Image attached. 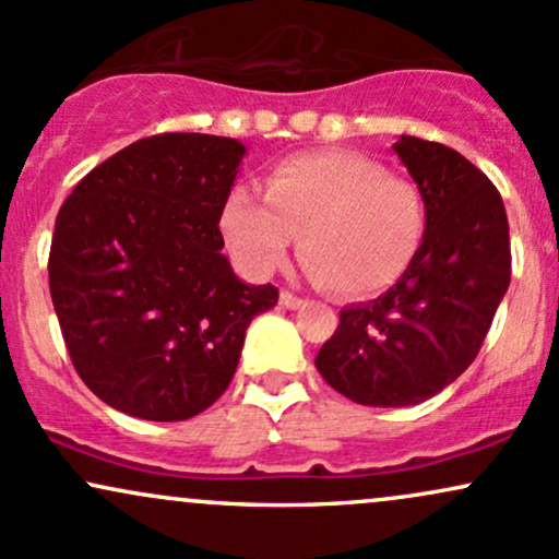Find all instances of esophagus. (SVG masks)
<instances>
[{
    "mask_svg": "<svg viewBox=\"0 0 559 559\" xmlns=\"http://www.w3.org/2000/svg\"><path fill=\"white\" fill-rule=\"evenodd\" d=\"M278 301H281V307H286V310H299V307L305 305V299L297 297V294H292V292H281Z\"/></svg>",
    "mask_w": 559,
    "mask_h": 559,
    "instance_id": "34e87169",
    "label": "esophagus"
}]
</instances>
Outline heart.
<instances>
[{
    "mask_svg": "<svg viewBox=\"0 0 559 559\" xmlns=\"http://www.w3.org/2000/svg\"><path fill=\"white\" fill-rule=\"evenodd\" d=\"M265 198L239 183L221 210L230 252L254 278L278 271L299 236L301 260L318 284L373 297L413 267L426 239L418 186L352 152L284 159L267 173Z\"/></svg>",
    "mask_w": 559,
    "mask_h": 559,
    "instance_id": "b5f03b06",
    "label": "heart"
}]
</instances>
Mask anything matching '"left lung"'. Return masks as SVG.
I'll return each instance as SVG.
<instances>
[{"instance_id": "1", "label": "left lung", "mask_w": 559, "mask_h": 559, "mask_svg": "<svg viewBox=\"0 0 559 559\" xmlns=\"http://www.w3.org/2000/svg\"><path fill=\"white\" fill-rule=\"evenodd\" d=\"M426 202L418 260L378 299L344 307L316 368L346 400L409 407L476 360L510 286V226L499 191L460 152L400 136L394 144Z\"/></svg>"}]
</instances>
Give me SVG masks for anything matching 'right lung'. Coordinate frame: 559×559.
<instances>
[{
  "instance_id": "right-lung-1",
  "label": "right lung",
  "mask_w": 559,
  "mask_h": 559,
  "mask_svg": "<svg viewBox=\"0 0 559 559\" xmlns=\"http://www.w3.org/2000/svg\"><path fill=\"white\" fill-rule=\"evenodd\" d=\"M247 146L159 133L126 146L66 199L49 292L88 389L141 420L207 409L239 365L254 316L278 288L234 273L217 228Z\"/></svg>"
}]
</instances>
